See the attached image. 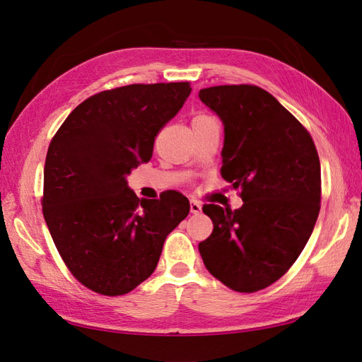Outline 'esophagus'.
I'll use <instances>...</instances> for the list:
<instances>
[{"mask_svg":"<svg viewBox=\"0 0 362 362\" xmlns=\"http://www.w3.org/2000/svg\"><path fill=\"white\" fill-rule=\"evenodd\" d=\"M201 210H202V205L199 204L197 201H194V199H191V201H189V211L197 214V213H201Z\"/></svg>","mask_w":362,"mask_h":362,"instance_id":"1","label":"esophagus"}]
</instances>
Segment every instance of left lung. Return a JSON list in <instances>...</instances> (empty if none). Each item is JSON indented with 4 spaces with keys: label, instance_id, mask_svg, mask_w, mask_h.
Returning a JSON list of instances; mask_svg holds the SVG:
<instances>
[{
    "label": "left lung",
    "instance_id": "1",
    "mask_svg": "<svg viewBox=\"0 0 362 362\" xmlns=\"http://www.w3.org/2000/svg\"><path fill=\"white\" fill-rule=\"evenodd\" d=\"M224 122L221 175L243 206L205 204L213 232L199 243L209 272L238 292L271 286L308 243L320 210V161L300 121L249 83L199 91Z\"/></svg>",
    "mask_w": 362,
    "mask_h": 362
}]
</instances>
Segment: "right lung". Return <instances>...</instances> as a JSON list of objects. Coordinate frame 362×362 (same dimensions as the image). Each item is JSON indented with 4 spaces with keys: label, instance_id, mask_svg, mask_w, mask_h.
I'll return each instance as SVG.
<instances>
[{
    "label": "right lung",
    "instance_id": "1",
    "mask_svg": "<svg viewBox=\"0 0 362 362\" xmlns=\"http://www.w3.org/2000/svg\"><path fill=\"white\" fill-rule=\"evenodd\" d=\"M189 93V82L105 90L76 107L52 136L43 218L68 271L98 294H127L149 279L166 236L188 216L179 191L138 199L126 175L151 160L156 136Z\"/></svg>",
    "mask_w": 362,
    "mask_h": 362
}]
</instances>
